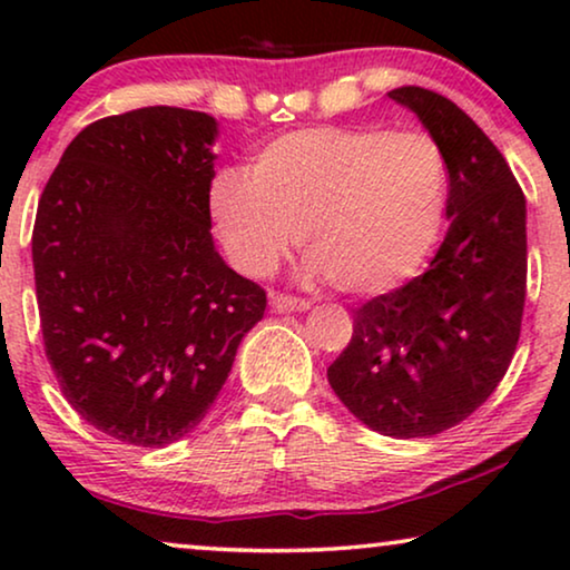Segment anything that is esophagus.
<instances>
[{"label":"esophagus","instance_id":"esophagus-1","mask_svg":"<svg viewBox=\"0 0 570 570\" xmlns=\"http://www.w3.org/2000/svg\"><path fill=\"white\" fill-rule=\"evenodd\" d=\"M269 306L279 311V314H291V311H308L311 301L295 298V295H285V293H275L269 298Z\"/></svg>","mask_w":570,"mask_h":570}]
</instances>
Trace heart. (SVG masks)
<instances>
[{
  "instance_id": "1",
  "label": "heart",
  "mask_w": 570,
  "mask_h": 570,
  "mask_svg": "<svg viewBox=\"0 0 570 570\" xmlns=\"http://www.w3.org/2000/svg\"><path fill=\"white\" fill-rule=\"evenodd\" d=\"M446 194V158L425 131L314 127L272 139L252 170L223 168L209 209L244 275H272L301 236L308 277L379 295L431 256Z\"/></svg>"
}]
</instances>
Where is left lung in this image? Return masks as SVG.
Here are the masks:
<instances>
[{
    "label": "left lung",
    "mask_w": 570,
    "mask_h": 570,
    "mask_svg": "<svg viewBox=\"0 0 570 570\" xmlns=\"http://www.w3.org/2000/svg\"><path fill=\"white\" fill-rule=\"evenodd\" d=\"M439 142L449 230L431 267L355 311L326 368L334 394L373 431L428 439L472 415L509 371L527 298V199L509 163L456 104L389 92Z\"/></svg>",
    "instance_id": "left-lung-1"
}]
</instances>
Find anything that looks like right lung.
I'll return each mask as SVG.
<instances>
[{"label": "right lung", "mask_w": 570, "mask_h": 570, "mask_svg": "<svg viewBox=\"0 0 570 570\" xmlns=\"http://www.w3.org/2000/svg\"><path fill=\"white\" fill-rule=\"evenodd\" d=\"M209 114L147 106L92 121L38 199L36 298L61 394L131 446L194 431L267 293L215 252Z\"/></svg>", "instance_id": "right-lung-1"}]
</instances>
